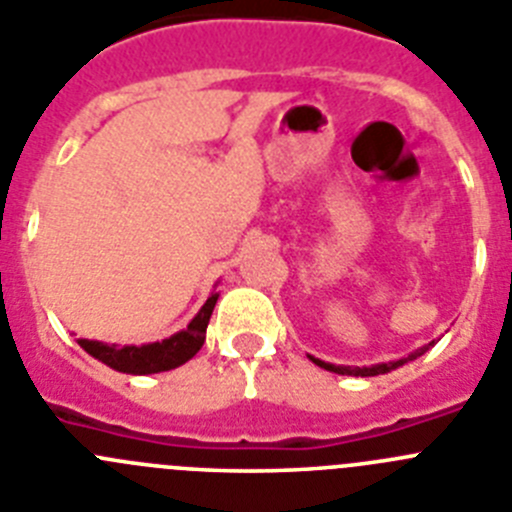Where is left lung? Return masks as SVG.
Segmentation results:
<instances>
[{
	"instance_id": "left-lung-1",
	"label": "left lung",
	"mask_w": 512,
	"mask_h": 512,
	"mask_svg": "<svg viewBox=\"0 0 512 512\" xmlns=\"http://www.w3.org/2000/svg\"><path fill=\"white\" fill-rule=\"evenodd\" d=\"M429 346H432V343H429ZM427 351V346L424 348H419L417 353H412V356H409V361H412V358H417V356H422V353ZM313 364H318L321 366V369H328V371H333V374H343V376H376V374H386V371H391V369H396V366H401V364H407V358H401V361H394V364H379V366H364V369H358V366H333V364H323V361H318V358H313Z\"/></svg>"
}]
</instances>
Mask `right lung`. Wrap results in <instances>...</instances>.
<instances>
[{
	"label": "right lung",
	"mask_w": 512,
	"mask_h": 512,
	"mask_svg": "<svg viewBox=\"0 0 512 512\" xmlns=\"http://www.w3.org/2000/svg\"><path fill=\"white\" fill-rule=\"evenodd\" d=\"M219 295L214 293L207 303L202 305L194 321L179 331L176 336L166 338L161 343H148V346H108V343L98 341H85L80 338V346L95 356L98 361H103L105 366L111 369L123 371V374H159V371L176 369V366L186 364L191 356H197V351L202 348L204 336H207L209 318H212V310L217 305Z\"/></svg>",
	"instance_id": "add662e5"
}]
</instances>
